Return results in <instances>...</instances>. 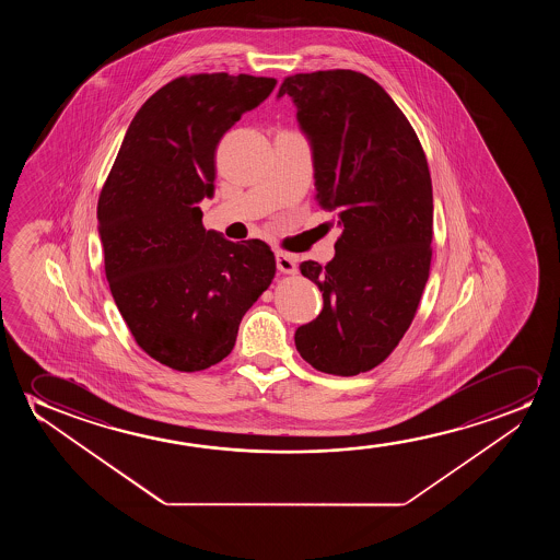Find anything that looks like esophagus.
Wrapping results in <instances>:
<instances>
[{"label": "esophagus", "mask_w": 560, "mask_h": 560, "mask_svg": "<svg viewBox=\"0 0 560 560\" xmlns=\"http://www.w3.org/2000/svg\"><path fill=\"white\" fill-rule=\"evenodd\" d=\"M276 264L277 269H279L281 273H289V276H292V273H296V271H299V268H296V260H294V256H291V254L277 253Z\"/></svg>", "instance_id": "obj_1"}]
</instances>
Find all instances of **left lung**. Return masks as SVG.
Returning <instances> with one entry per match:
<instances>
[{
	"label": "left lung",
	"instance_id": "8db88e82",
	"mask_svg": "<svg viewBox=\"0 0 560 560\" xmlns=\"http://www.w3.org/2000/svg\"><path fill=\"white\" fill-rule=\"evenodd\" d=\"M314 153L315 199L342 235L327 266L302 261L322 314L294 332L300 355L329 375L383 363L413 322L432 258V182L419 138L373 78L319 70L284 78Z\"/></svg>",
	"mask_w": 560,
	"mask_h": 560
}]
</instances>
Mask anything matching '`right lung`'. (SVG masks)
<instances>
[{
	"label": "right lung",
	"mask_w": 560,
	"mask_h": 560,
	"mask_svg": "<svg viewBox=\"0 0 560 560\" xmlns=\"http://www.w3.org/2000/svg\"><path fill=\"white\" fill-rule=\"evenodd\" d=\"M276 78L225 72L172 80L133 116L97 205L105 273L139 348L176 371L230 355L238 323L276 276L264 241L205 230L215 147Z\"/></svg>",
	"instance_id": "obj_1"
}]
</instances>
